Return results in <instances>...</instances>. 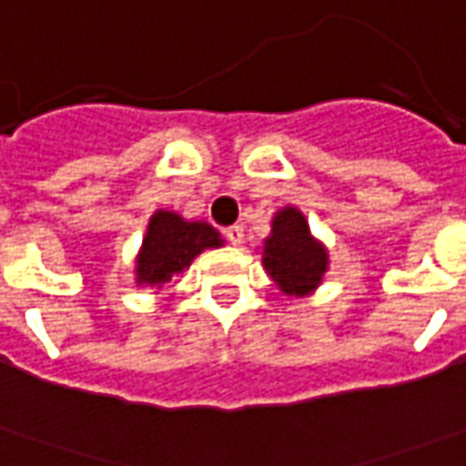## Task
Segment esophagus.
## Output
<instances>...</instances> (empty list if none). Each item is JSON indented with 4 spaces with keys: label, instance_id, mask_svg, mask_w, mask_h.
<instances>
[{
    "label": "esophagus",
    "instance_id": "1",
    "mask_svg": "<svg viewBox=\"0 0 466 466\" xmlns=\"http://www.w3.org/2000/svg\"><path fill=\"white\" fill-rule=\"evenodd\" d=\"M223 233H226V238L230 246H240V243H243V226H230L226 228Z\"/></svg>",
    "mask_w": 466,
    "mask_h": 466
}]
</instances>
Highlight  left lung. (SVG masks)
<instances>
[{"instance_id":"left-lung-1","label":"left lung","mask_w":466,"mask_h":466,"mask_svg":"<svg viewBox=\"0 0 466 466\" xmlns=\"http://www.w3.org/2000/svg\"><path fill=\"white\" fill-rule=\"evenodd\" d=\"M261 264L284 297L304 299L314 294L329 271V251L314 238L299 208L287 205L276 210L271 233L264 238Z\"/></svg>"}]
</instances>
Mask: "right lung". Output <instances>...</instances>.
<instances>
[{
    "mask_svg": "<svg viewBox=\"0 0 466 466\" xmlns=\"http://www.w3.org/2000/svg\"><path fill=\"white\" fill-rule=\"evenodd\" d=\"M226 240L205 220H187L177 210L159 208L149 218L141 248L134 261L137 287L159 291L175 274L185 268L208 248H220Z\"/></svg>",
    "mask_w": 466,
    "mask_h": 466,
    "instance_id": "1",
    "label": "right lung"
}]
</instances>
